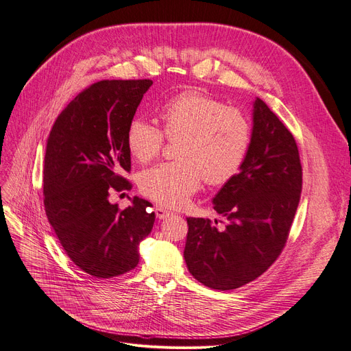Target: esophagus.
<instances>
[{
    "mask_svg": "<svg viewBox=\"0 0 351 351\" xmlns=\"http://www.w3.org/2000/svg\"><path fill=\"white\" fill-rule=\"evenodd\" d=\"M154 213H156V217H158L159 219H165L166 217H169L171 215L172 213H169L167 210H165V208H162V206H158V208L154 210Z\"/></svg>",
    "mask_w": 351,
    "mask_h": 351,
    "instance_id": "esophagus-1",
    "label": "esophagus"
}]
</instances>
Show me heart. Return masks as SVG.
Instances as JSON below:
<instances>
[{"label": "heart", "mask_w": 351, "mask_h": 351, "mask_svg": "<svg viewBox=\"0 0 351 351\" xmlns=\"http://www.w3.org/2000/svg\"><path fill=\"white\" fill-rule=\"evenodd\" d=\"M159 115L163 132L145 119H134L125 133L130 154L141 163L162 152L165 136L180 138L179 160L140 173L138 186L147 198L166 208H180L202 180L224 185L240 172L250 149L252 127L239 110L199 90H186L167 99Z\"/></svg>", "instance_id": "1"}]
</instances>
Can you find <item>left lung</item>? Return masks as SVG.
I'll return each instance as SVG.
<instances>
[{"label": "left lung", "instance_id": "obj_1", "mask_svg": "<svg viewBox=\"0 0 351 351\" xmlns=\"http://www.w3.org/2000/svg\"><path fill=\"white\" fill-rule=\"evenodd\" d=\"M302 191L296 141L261 99L253 104L252 143L240 172L214 197L228 223L186 218L184 257L191 275L218 291L237 289L275 263L287 244Z\"/></svg>", "mask_w": 351, "mask_h": 351}]
</instances>
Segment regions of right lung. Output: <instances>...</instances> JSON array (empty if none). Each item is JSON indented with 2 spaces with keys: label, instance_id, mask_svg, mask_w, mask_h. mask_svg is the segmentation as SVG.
Masks as SVG:
<instances>
[{
  "label": "right lung",
  "instance_id": "add662e5",
  "mask_svg": "<svg viewBox=\"0 0 351 351\" xmlns=\"http://www.w3.org/2000/svg\"><path fill=\"white\" fill-rule=\"evenodd\" d=\"M150 80L99 81L84 89L50 130L43 166L45 210L71 261L108 279L133 270L154 224L152 204L134 197L120 210L112 191L132 189L125 133Z\"/></svg>",
  "mask_w": 351,
  "mask_h": 351
}]
</instances>
